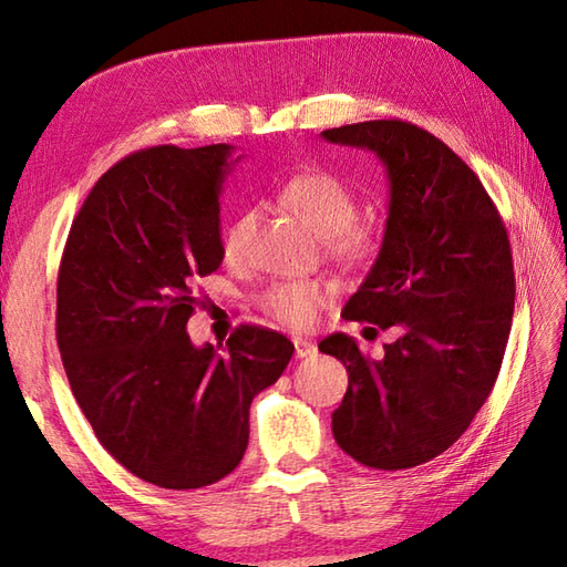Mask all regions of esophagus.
Returning <instances> with one entry per match:
<instances>
[{"label": "esophagus", "instance_id": "34e87169", "mask_svg": "<svg viewBox=\"0 0 567 567\" xmlns=\"http://www.w3.org/2000/svg\"><path fill=\"white\" fill-rule=\"evenodd\" d=\"M292 344H295V357H297V359H305V357H312V354H317V344H315V342H310V339L295 337V339H292Z\"/></svg>", "mask_w": 567, "mask_h": 567}]
</instances>
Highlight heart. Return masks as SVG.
Instances as JSON below:
<instances>
[{"label":"heart","instance_id":"b5f03b06","mask_svg":"<svg viewBox=\"0 0 567 567\" xmlns=\"http://www.w3.org/2000/svg\"><path fill=\"white\" fill-rule=\"evenodd\" d=\"M280 198L322 235L329 255L349 265H367L382 250V228L369 218H357V193L344 178L329 171H305L287 178ZM257 213L248 210L235 218L223 235V257L240 262L248 255ZM329 302V290L312 280H282L260 295L267 317L292 329L310 327L317 312Z\"/></svg>","mask_w":567,"mask_h":567}]
</instances>
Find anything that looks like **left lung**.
<instances>
[{
    "label": "left lung",
    "instance_id": "obj_1",
    "mask_svg": "<svg viewBox=\"0 0 567 567\" xmlns=\"http://www.w3.org/2000/svg\"><path fill=\"white\" fill-rule=\"evenodd\" d=\"M322 136L386 166L382 250L342 317L399 329L382 359L347 334L319 342L349 374L332 434L362 466L414 468L456 444L496 384L516 302L508 233L476 173L414 123L364 121Z\"/></svg>",
    "mask_w": 567,
    "mask_h": 567
}]
</instances>
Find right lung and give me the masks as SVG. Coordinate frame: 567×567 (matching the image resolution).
I'll use <instances>...</instances> for the list:
<instances>
[{"mask_svg": "<svg viewBox=\"0 0 567 567\" xmlns=\"http://www.w3.org/2000/svg\"><path fill=\"white\" fill-rule=\"evenodd\" d=\"M233 146H151L111 166L71 223L56 277V344L109 454L161 488H203L243 461L250 404L295 352L240 324L223 352L185 324L223 262L220 188Z\"/></svg>", "mask_w": 567, "mask_h": 567, "instance_id": "right-lung-1", "label": "right lung"}]
</instances>
